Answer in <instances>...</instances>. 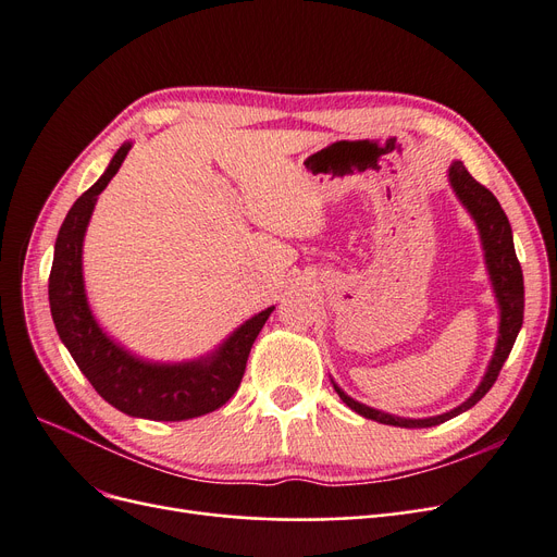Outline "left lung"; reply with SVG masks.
<instances>
[{
  "label": "left lung",
  "mask_w": 557,
  "mask_h": 557,
  "mask_svg": "<svg viewBox=\"0 0 557 557\" xmlns=\"http://www.w3.org/2000/svg\"><path fill=\"white\" fill-rule=\"evenodd\" d=\"M448 178L455 195L460 197L462 205L467 207V211L474 215V221L479 225L481 232V242L485 248V264L487 272H491L493 278V288L495 295L499 299V309H502V320H499V339H497V348L495 356L491 360V367L481 381V385L476 387V393L471 395L465 404H460L458 409H453L448 413L434 416V418H420V420H411V418H399V416H391L383 413L376 409H369L364 404L350 399L339 385H334L336 395L344 399L346 407H350L356 413L376 420V423L383 425H395V428H432L446 423V420L455 418L458 413L467 411L474 407V404L491 391L495 385L504 362H507L509 352L516 344V336L522 327V311H525V288H522V269L520 262L516 258V248H513V237H511V225L509 218L504 213V209L499 207L497 197L481 185L474 176H471L462 162H453L448 170Z\"/></svg>",
  "instance_id": "8db88e82"
}]
</instances>
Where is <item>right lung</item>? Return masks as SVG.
<instances>
[{
    "label": "right lung",
    "instance_id": "right-lung-1",
    "mask_svg": "<svg viewBox=\"0 0 557 557\" xmlns=\"http://www.w3.org/2000/svg\"><path fill=\"white\" fill-rule=\"evenodd\" d=\"M127 150L129 144L117 148L102 178L74 201L64 218L48 276L50 313L74 362L111 407L148 420H188L215 411L237 393L250 346L258 339L274 307L246 320L211 358L183 364L144 362L115 346L99 330L90 313L86 290H83V234H86L97 195L121 170Z\"/></svg>",
    "mask_w": 557,
    "mask_h": 557
}]
</instances>
